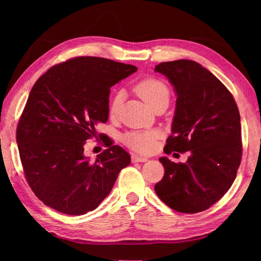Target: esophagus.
Segmentation results:
<instances>
[{"instance_id": "1", "label": "esophagus", "mask_w": 261, "mask_h": 261, "mask_svg": "<svg viewBox=\"0 0 261 261\" xmlns=\"http://www.w3.org/2000/svg\"><path fill=\"white\" fill-rule=\"evenodd\" d=\"M131 160L132 163H146L148 162V158L143 156H138V154H132Z\"/></svg>"}]
</instances>
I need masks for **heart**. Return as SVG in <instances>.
I'll return each instance as SVG.
<instances>
[{"mask_svg":"<svg viewBox=\"0 0 261 261\" xmlns=\"http://www.w3.org/2000/svg\"><path fill=\"white\" fill-rule=\"evenodd\" d=\"M135 91L149 107L153 108L154 105L163 101H169V91L164 82L153 77H148L138 82L135 85ZM122 93L118 92L113 96L110 103V115H116L122 103ZM156 131H134L126 134L123 141L127 147H130L139 152H150L153 150L154 143L157 139Z\"/></svg>","mask_w":261,"mask_h":261,"instance_id":"b5f03b06","label":"heart"}]
</instances>
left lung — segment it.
I'll return each instance as SVG.
<instances>
[{
    "label": "left lung",
    "mask_w": 261,
    "mask_h": 261,
    "mask_svg": "<svg viewBox=\"0 0 261 261\" xmlns=\"http://www.w3.org/2000/svg\"><path fill=\"white\" fill-rule=\"evenodd\" d=\"M154 70L167 77L177 95L164 150L191 153L185 164L159 158L165 175L154 191L177 212H202L229 191L237 176L242 154L239 110L228 88L196 62H166Z\"/></svg>",
    "instance_id": "left-lung-1"
}]
</instances>
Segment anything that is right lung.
I'll return each mask as SVG.
<instances>
[{
	"label": "right lung",
	"mask_w": 261,
	"mask_h": 261,
	"mask_svg": "<svg viewBox=\"0 0 261 261\" xmlns=\"http://www.w3.org/2000/svg\"><path fill=\"white\" fill-rule=\"evenodd\" d=\"M137 70L111 59L76 57L35 83L16 142L28 184L47 206L68 215L95 210L130 165V154L112 142L103 141L109 148L93 163L84 146L109 119L110 88Z\"/></svg>",
	"instance_id": "right-lung-1"
}]
</instances>
